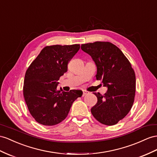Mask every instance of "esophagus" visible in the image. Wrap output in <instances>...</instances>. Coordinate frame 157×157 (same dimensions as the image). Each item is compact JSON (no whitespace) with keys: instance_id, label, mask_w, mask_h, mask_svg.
Segmentation results:
<instances>
[{"instance_id":"1","label":"esophagus","mask_w":157,"mask_h":157,"mask_svg":"<svg viewBox=\"0 0 157 157\" xmlns=\"http://www.w3.org/2000/svg\"><path fill=\"white\" fill-rule=\"evenodd\" d=\"M88 94V92L87 91H83V96H85V95H87Z\"/></svg>"}]
</instances>
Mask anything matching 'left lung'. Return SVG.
Returning <instances> with one entry per match:
<instances>
[{"label":"left lung","mask_w":157,"mask_h":157,"mask_svg":"<svg viewBox=\"0 0 157 157\" xmlns=\"http://www.w3.org/2000/svg\"><path fill=\"white\" fill-rule=\"evenodd\" d=\"M97 66L96 79L107 87L104 95L94 93L98 102L91 109L94 117L106 125H114L130 111L134 102L136 78L134 70L118 47L109 42L82 44Z\"/></svg>","instance_id":"obj_1"}]
</instances>
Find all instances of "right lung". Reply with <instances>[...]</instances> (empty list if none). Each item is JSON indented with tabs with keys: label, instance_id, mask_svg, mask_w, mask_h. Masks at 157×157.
I'll return each mask as SVG.
<instances>
[{
	"label": "right lung",
	"instance_id": "add662e5",
	"mask_svg": "<svg viewBox=\"0 0 157 157\" xmlns=\"http://www.w3.org/2000/svg\"><path fill=\"white\" fill-rule=\"evenodd\" d=\"M79 44L44 47L28 68L23 94L31 115L38 123L55 125L65 119L72 103L82 97V90L63 91L57 89L59 78L67 71L71 59Z\"/></svg>",
	"mask_w": 157,
	"mask_h": 157
}]
</instances>
